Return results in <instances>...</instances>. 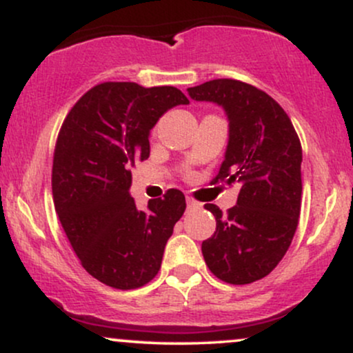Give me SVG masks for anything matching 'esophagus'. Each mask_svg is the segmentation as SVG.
Instances as JSON below:
<instances>
[{"instance_id":"obj_1","label":"esophagus","mask_w":353,"mask_h":353,"mask_svg":"<svg viewBox=\"0 0 353 353\" xmlns=\"http://www.w3.org/2000/svg\"><path fill=\"white\" fill-rule=\"evenodd\" d=\"M185 202H188V208L189 209H199L201 208L199 202H197L196 199H192V197H188V199H185Z\"/></svg>"}]
</instances>
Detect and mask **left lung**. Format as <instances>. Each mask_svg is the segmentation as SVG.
I'll return each instance as SVG.
<instances>
[{"mask_svg": "<svg viewBox=\"0 0 353 353\" xmlns=\"http://www.w3.org/2000/svg\"><path fill=\"white\" fill-rule=\"evenodd\" d=\"M196 101L225 109L229 144L212 184L241 185L228 212L205 204L216 232L202 242L209 270L244 285L277 267L292 242L301 216L302 145L290 117L262 89L237 79H212L188 89Z\"/></svg>", "mask_w": 353, "mask_h": 353, "instance_id": "left-lung-1", "label": "left lung"}]
</instances>
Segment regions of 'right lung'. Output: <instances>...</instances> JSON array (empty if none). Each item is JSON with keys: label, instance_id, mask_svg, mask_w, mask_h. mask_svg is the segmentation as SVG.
I'll return each instance as SVG.
<instances>
[{"label": "right lung", "instance_id": "obj_1", "mask_svg": "<svg viewBox=\"0 0 353 353\" xmlns=\"http://www.w3.org/2000/svg\"><path fill=\"white\" fill-rule=\"evenodd\" d=\"M177 104H189L177 88L103 83L59 129L51 177L56 214L81 265L112 289H137L156 277L185 210L179 189L143 210L129 196L131 171L149 157V131Z\"/></svg>", "mask_w": 353, "mask_h": 353}]
</instances>
